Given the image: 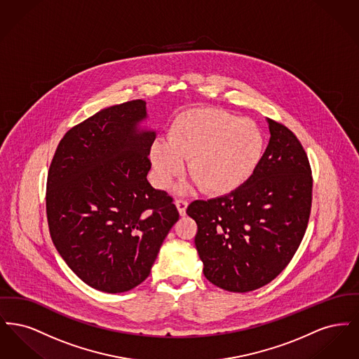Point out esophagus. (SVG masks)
<instances>
[{"label": "esophagus", "mask_w": 359, "mask_h": 359, "mask_svg": "<svg viewBox=\"0 0 359 359\" xmlns=\"http://www.w3.org/2000/svg\"><path fill=\"white\" fill-rule=\"evenodd\" d=\"M175 205H176V207H177V210H179L180 215H186V210H187L188 201L183 199V198H179V199H176Z\"/></svg>", "instance_id": "esophagus-1"}]
</instances>
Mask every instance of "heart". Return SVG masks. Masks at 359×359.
Listing matches in <instances>:
<instances>
[{"label": "heart", "instance_id": "1", "mask_svg": "<svg viewBox=\"0 0 359 359\" xmlns=\"http://www.w3.org/2000/svg\"><path fill=\"white\" fill-rule=\"evenodd\" d=\"M264 151V135L255 121L217 109H194L173 120L168 138L154 140L151 160L161 186L182 176L184 158H189L188 171L199 188L223 195L255 175Z\"/></svg>", "mask_w": 359, "mask_h": 359}]
</instances>
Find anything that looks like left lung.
Returning a JSON list of instances; mask_svg holds the SVG:
<instances>
[{
    "mask_svg": "<svg viewBox=\"0 0 359 359\" xmlns=\"http://www.w3.org/2000/svg\"><path fill=\"white\" fill-rule=\"evenodd\" d=\"M271 140L255 175L233 192L194 201L195 245L205 278L229 292H250L281 273L299 249L312 205V171L302 142L268 118Z\"/></svg>",
    "mask_w": 359,
    "mask_h": 359,
    "instance_id": "1",
    "label": "left lung"
}]
</instances>
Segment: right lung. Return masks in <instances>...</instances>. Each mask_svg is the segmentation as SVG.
Wrapping results in <instances>:
<instances>
[{
    "label": "right lung",
    "mask_w": 359,
    "mask_h": 359,
    "mask_svg": "<svg viewBox=\"0 0 359 359\" xmlns=\"http://www.w3.org/2000/svg\"><path fill=\"white\" fill-rule=\"evenodd\" d=\"M145 101L103 109L75 125L52 158L46 192L52 242L91 288L121 293L141 284L179 211L147 180L154 132L138 130Z\"/></svg>",
    "instance_id": "obj_1"
}]
</instances>
